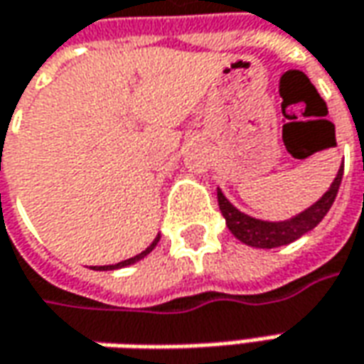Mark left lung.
<instances>
[{"mask_svg":"<svg viewBox=\"0 0 364 364\" xmlns=\"http://www.w3.org/2000/svg\"><path fill=\"white\" fill-rule=\"evenodd\" d=\"M343 170H345V166L338 168L331 188L314 202L313 206H309L306 210L292 216L289 220L268 222L252 218V216L240 212L238 208H234L232 204L228 202V198L222 194L220 188H218V206H220L222 216L226 218L228 230L240 242L255 246V248H277V246L290 245V242L299 240L302 234L313 230L314 226L326 216V212L331 210V206H333V202L336 198V192H338V186H341V180H343Z\"/></svg>","mask_w":364,"mask_h":364,"instance_id":"obj_1","label":"left lung"}]
</instances>
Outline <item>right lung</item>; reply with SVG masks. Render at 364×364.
I'll return each instance as SVG.
<instances>
[{"label": "right lung", "instance_id": "obj_1", "mask_svg": "<svg viewBox=\"0 0 364 364\" xmlns=\"http://www.w3.org/2000/svg\"><path fill=\"white\" fill-rule=\"evenodd\" d=\"M158 240H160V234L156 236L152 240V245L148 246L146 250H142L140 255L132 256V258H128V260H122V262H118V264H108V267H92L94 270H116V268H124V267H130V264H134V262H138V260H142L144 256H148L150 252H152L154 248H156V245H158Z\"/></svg>", "mask_w": 364, "mask_h": 364}]
</instances>
